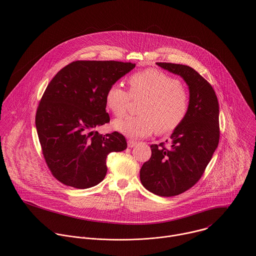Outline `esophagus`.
<instances>
[{"label": "esophagus", "instance_id": "obj_1", "mask_svg": "<svg viewBox=\"0 0 256 256\" xmlns=\"http://www.w3.org/2000/svg\"><path fill=\"white\" fill-rule=\"evenodd\" d=\"M136 145H137V141H135V140L130 139V140L128 141V148H134V146H136Z\"/></svg>", "mask_w": 256, "mask_h": 256}]
</instances>
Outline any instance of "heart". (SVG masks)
Returning a JSON list of instances; mask_svg holds the SVG:
<instances>
[{
	"label": "heart",
	"mask_w": 256,
	"mask_h": 256,
	"mask_svg": "<svg viewBox=\"0 0 256 256\" xmlns=\"http://www.w3.org/2000/svg\"><path fill=\"white\" fill-rule=\"evenodd\" d=\"M130 93L120 84L110 86L106 94L108 110L122 117L132 100H143L140 116H126L113 122L119 132L132 138L150 136L158 130L166 134L176 130L185 120L190 108L187 91L176 78L158 69L148 68L130 76Z\"/></svg>",
	"instance_id": "obj_1"
}]
</instances>
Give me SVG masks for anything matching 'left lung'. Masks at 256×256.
<instances>
[{
  "label": "left lung",
  "mask_w": 256,
  "mask_h": 256,
  "mask_svg": "<svg viewBox=\"0 0 256 256\" xmlns=\"http://www.w3.org/2000/svg\"><path fill=\"white\" fill-rule=\"evenodd\" d=\"M178 74L189 87L190 108L182 124L170 135V146L152 145V156L140 170V180L160 196L180 195L204 174L219 144V102L211 84L193 68L158 62ZM167 142V141H166Z\"/></svg>",
  "instance_id": "1"
}]
</instances>
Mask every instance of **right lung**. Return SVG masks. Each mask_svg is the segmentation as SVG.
Masks as SVG:
<instances>
[{"instance_id": "add662e5", "label": "right lung", "mask_w": 256, "mask_h": 256, "mask_svg": "<svg viewBox=\"0 0 256 256\" xmlns=\"http://www.w3.org/2000/svg\"><path fill=\"white\" fill-rule=\"evenodd\" d=\"M134 67L121 61H74L50 82L36 126L45 161L58 182L78 189L93 187L106 174L110 152L126 148L122 134L96 130L110 121L108 88Z\"/></svg>"}]
</instances>
